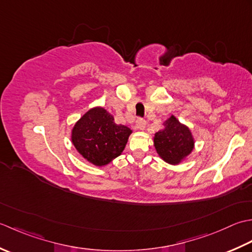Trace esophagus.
<instances>
[{"label":"esophagus","instance_id":"34e87169","mask_svg":"<svg viewBox=\"0 0 252 252\" xmlns=\"http://www.w3.org/2000/svg\"><path fill=\"white\" fill-rule=\"evenodd\" d=\"M146 121L143 120V119H138L137 121H136V126H137V128L139 130H143L146 128Z\"/></svg>","mask_w":252,"mask_h":252}]
</instances>
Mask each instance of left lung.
I'll list each match as a JSON object with an SVG mask.
<instances>
[{"label":"left lung","mask_w":252,"mask_h":252,"mask_svg":"<svg viewBox=\"0 0 252 252\" xmlns=\"http://www.w3.org/2000/svg\"><path fill=\"white\" fill-rule=\"evenodd\" d=\"M164 128L155 133L153 145L158 156L171 165H178L194 149V138L190 128L179 122L176 116L163 123Z\"/></svg>","instance_id":"left-lung-1"}]
</instances>
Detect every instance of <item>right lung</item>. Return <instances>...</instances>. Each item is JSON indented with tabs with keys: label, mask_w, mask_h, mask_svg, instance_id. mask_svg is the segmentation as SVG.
<instances>
[{
	"label": "right lung",
	"mask_w": 252,
	"mask_h": 252,
	"mask_svg": "<svg viewBox=\"0 0 252 252\" xmlns=\"http://www.w3.org/2000/svg\"><path fill=\"white\" fill-rule=\"evenodd\" d=\"M132 130L117 125L104 107L94 106L75 123L70 139L85 160L95 166H105L124 151Z\"/></svg>",
	"instance_id": "obj_1"
}]
</instances>
